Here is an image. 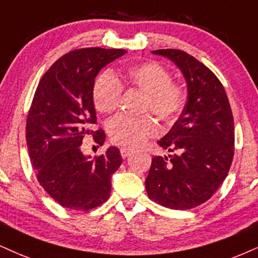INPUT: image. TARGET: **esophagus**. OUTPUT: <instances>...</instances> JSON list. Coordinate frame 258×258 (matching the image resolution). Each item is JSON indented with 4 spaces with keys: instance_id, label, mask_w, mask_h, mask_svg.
<instances>
[{
    "instance_id": "esophagus-1",
    "label": "esophagus",
    "mask_w": 258,
    "mask_h": 258,
    "mask_svg": "<svg viewBox=\"0 0 258 258\" xmlns=\"http://www.w3.org/2000/svg\"><path fill=\"white\" fill-rule=\"evenodd\" d=\"M120 155H122V158L123 159H125V158H128L130 154H132V149H129V148H120Z\"/></svg>"
}]
</instances>
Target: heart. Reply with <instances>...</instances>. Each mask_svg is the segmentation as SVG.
<instances>
[{
    "instance_id": "b5f03b06",
    "label": "heart",
    "mask_w": 258,
    "mask_h": 258,
    "mask_svg": "<svg viewBox=\"0 0 258 258\" xmlns=\"http://www.w3.org/2000/svg\"><path fill=\"white\" fill-rule=\"evenodd\" d=\"M124 86L146 93L144 111H152L159 119L170 123L178 118L186 105L187 94L179 82L172 81L166 67L155 61H147L126 67L114 76L103 72L94 81L92 99L101 113H111L119 106ZM158 124L151 114L128 116L120 114L107 124L110 140L123 147L135 148L158 133Z\"/></svg>"
}]
</instances>
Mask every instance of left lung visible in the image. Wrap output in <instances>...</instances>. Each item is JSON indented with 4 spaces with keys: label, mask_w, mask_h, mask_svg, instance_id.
<instances>
[{
    "label": "left lung",
    "mask_w": 258,
    "mask_h": 258,
    "mask_svg": "<svg viewBox=\"0 0 258 258\" xmlns=\"http://www.w3.org/2000/svg\"><path fill=\"white\" fill-rule=\"evenodd\" d=\"M183 72L187 101L168 134L158 142L171 152L154 157L146 178L152 201L171 209H191L208 201L230 171L234 155V123L220 80L189 53L155 50Z\"/></svg>",
    "instance_id": "8db88e82"
}]
</instances>
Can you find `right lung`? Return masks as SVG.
I'll return each mask as SVG.
<instances>
[{
	"instance_id": "obj_1",
	"label": "right lung",
	"mask_w": 258,
	"mask_h": 258,
	"mask_svg": "<svg viewBox=\"0 0 258 258\" xmlns=\"http://www.w3.org/2000/svg\"><path fill=\"white\" fill-rule=\"evenodd\" d=\"M125 52L101 47L73 50L57 59L38 84L26 120L28 154L38 182L64 208L90 211L110 197L111 176L122 163L119 151L110 147L90 159L80 146L86 135L104 144V130L91 129L97 124L94 79Z\"/></svg>"
}]
</instances>
